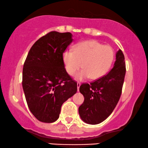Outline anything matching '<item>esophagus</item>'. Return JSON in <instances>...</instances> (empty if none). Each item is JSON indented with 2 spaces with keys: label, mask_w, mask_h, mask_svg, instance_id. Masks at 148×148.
Segmentation results:
<instances>
[{
  "label": "esophagus",
  "mask_w": 148,
  "mask_h": 148,
  "mask_svg": "<svg viewBox=\"0 0 148 148\" xmlns=\"http://www.w3.org/2000/svg\"><path fill=\"white\" fill-rule=\"evenodd\" d=\"M81 84H80V82H77V89H78V91H79V88H80V86Z\"/></svg>",
  "instance_id": "esophagus-1"
}]
</instances>
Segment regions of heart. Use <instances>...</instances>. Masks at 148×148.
I'll use <instances>...</instances> for the list:
<instances>
[{
    "instance_id": "b5f03b06",
    "label": "heart",
    "mask_w": 148,
    "mask_h": 148,
    "mask_svg": "<svg viewBox=\"0 0 148 148\" xmlns=\"http://www.w3.org/2000/svg\"><path fill=\"white\" fill-rule=\"evenodd\" d=\"M114 55L113 48L110 46L89 40L76 45L74 52L65 50L63 54V60L65 70L70 75L75 74L81 65L83 67L76 75L77 80H85L89 77L96 80L108 72Z\"/></svg>"
}]
</instances>
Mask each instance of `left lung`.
I'll return each instance as SVG.
<instances>
[{"label": "left lung", "mask_w": 148, "mask_h": 148, "mask_svg": "<svg viewBox=\"0 0 148 148\" xmlns=\"http://www.w3.org/2000/svg\"><path fill=\"white\" fill-rule=\"evenodd\" d=\"M125 74L124 55L119 50L113 68L107 74L90 84L80 85V92L85 98L78 108L82 120L89 124H98L111 115L120 98Z\"/></svg>", "instance_id": "1"}]
</instances>
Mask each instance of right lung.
I'll use <instances>...</instances> for the list:
<instances>
[{"instance_id":"right-lung-1","label":"right lung","mask_w":148,"mask_h":148,"mask_svg":"<svg viewBox=\"0 0 148 148\" xmlns=\"http://www.w3.org/2000/svg\"><path fill=\"white\" fill-rule=\"evenodd\" d=\"M70 33L51 31L35 42L24 63L22 87L29 110L39 121L57 120L63 102L77 91L65 68L63 54L72 42Z\"/></svg>"}]
</instances>
